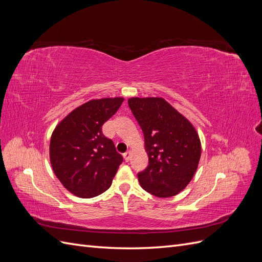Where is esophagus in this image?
<instances>
[{"label":"esophagus","mask_w":262,"mask_h":262,"mask_svg":"<svg viewBox=\"0 0 262 262\" xmlns=\"http://www.w3.org/2000/svg\"><path fill=\"white\" fill-rule=\"evenodd\" d=\"M123 156H124L125 162H129L130 158H131V150H128V152H125Z\"/></svg>","instance_id":"esophagus-1"}]
</instances>
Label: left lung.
<instances>
[{
	"label": "left lung",
	"instance_id": "1",
	"mask_svg": "<svg viewBox=\"0 0 262 262\" xmlns=\"http://www.w3.org/2000/svg\"><path fill=\"white\" fill-rule=\"evenodd\" d=\"M144 134L147 167L138 173L141 187L158 198L178 194L191 181L201 156L194 126L161 97L128 100Z\"/></svg>",
	"mask_w": 262,
	"mask_h": 262
}]
</instances>
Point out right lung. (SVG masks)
<instances>
[{
    "mask_svg": "<svg viewBox=\"0 0 262 262\" xmlns=\"http://www.w3.org/2000/svg\"><path fill=\"white\" fill-rule=\"evenodd\" d=\"M123 100L122 97L90 100L55 126L50 141L52 169L64 188L76 196L94 198L112 186L123 158L101 129Z\"/></svg>",
    "mask_w": 262,
    "mask_h": 262,
    "instance_id": "1",
    "label": "right lung"
}]
</instances>
